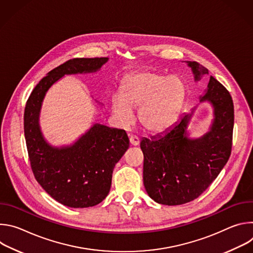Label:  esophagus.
Masks as SVG:
<instances>
[{
    "instance_id": "esophagus-1",
    "label": "esophagus",
    "mask_w": 253,
    "mask_h": 253,
    "mask_svg": "<svg viewBox=\"0 0 253 253\" xmlns=\"http://www.w3.org/2000/svg\"><path fill=\"white\" fill-rule=\"evenodd\" d=\"M129 140H130V144L133 146H137L139 144V138L136 135H131L129 137Z\"/></svg>"
}]
</instances>
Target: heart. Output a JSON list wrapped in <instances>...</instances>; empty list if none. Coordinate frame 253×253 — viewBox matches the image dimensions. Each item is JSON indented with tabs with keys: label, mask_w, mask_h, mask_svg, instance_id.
Masks as SVG:
<instances>
[{
	"label": "heart",
	"mask_w": 253,
	"mask_h": 253,
	"mask_svg": "<svg viewBox=\"0 0 253 253\" xmlns=\"http://www.w3.org/2000/svg\"><path fill=\"white\" fill-rule=\"evenodd\" d=\"M120 94L112 98V109L119 121L129 124L132 108L140 107L138 119L142 127L150 133H159L176 121L185 101L186 86L178 76L141 71L124 80Z\"/></svg>",
	"instance_id": "1"
}]
</instances>
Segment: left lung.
I'll return each instance as SVG.
<instances>
[{"mask_svg":"<svg viewBox=\"0 0 253 253\" xmlns=\"http://www.w3.org/2000/svg\"><path fill=\"white\" fill-rule=\"evenodd\" d=\"M196 81L208 70L193 61ZM209 101L214 109L210 131L198 139L187 137L191 114H185L168 131L143 139V182L148 195L157 203L180 205L199 197L227 163L232 147L234 107L227 89L212 76L200 101Z\"/></svg>","mask_w":253,"mask_h":253,"instance_id":"1","label":"left lung"}]
</instances>
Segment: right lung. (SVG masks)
I'll return each mask as SVG.
<instances>
[{"label": "right lung", "mask_w": 253, "mask_h": 253, "mask_svg": "<svg viewBox=\"0 0 253 253\" xmlns=\"http://www.w3.org/2000/svg\"><path fill=\"white\" fill-rule=\"evenodd\" d=\"M108 58H74L50 71L32 91L25 107L24 132L32 171L56 201L72 208L102 202L110 191L115 164L129 147L125 130L95 124L72 146L54 148L39 126L42 101L48 89L66 74L99 70Z\"/></svg>", "instance_id": "1"}]
</instances>
